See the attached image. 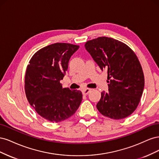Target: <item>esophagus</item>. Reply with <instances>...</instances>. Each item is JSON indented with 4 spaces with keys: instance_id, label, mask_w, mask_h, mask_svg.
I'll return each mask as SVG.
<instances>
[{
    "instance_id": "obj_1",
    "label": "esophagus",
    "mask_w": 159,
    "mask_h": 159,
    "mask_svg": "<svg viewBox=\"0 0 159 159\" xmlns=\"http://www.w3.org/2000/svg\"><path fill=\"white\" fill-rule=\"evenodd\" d=\"M91 89H89V88H85V89H84L83 90H82V93L84 94V95H87V94H88L90 91H91Z\"/></svg>"
}]
</instances>
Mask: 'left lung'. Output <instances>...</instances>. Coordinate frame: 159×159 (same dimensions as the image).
Listing matches in <instances>:
<instances>
[{
    "label": "left lung",
    "mask_w": 159,
    "mask_h": 159,
    "mask_svg": "<svg viewBox=\"0 0 159 159\" xmlns=\"http://www.w3.org/2000/svg\"><path fill=\"white\" fill-rule=\"evenodd\" d=\"M85 49L102 71L107 73L109 91H102L99 111L113 119L132 114L140 102L145 78L134 52L122 42L108 37L88 41Z\"/></svg>",
    "instance_id": "left-lung-1"
}]
</instances>
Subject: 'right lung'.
I'll return each instance as SVG.
<instances>
[{
  "label": "right lung",
  "instance_id": "add662e5",
  "mask_svg": "<svg viewBox=\"0 0 159 159\" xmlns=\"http://www.w3.org/2000/svg\"><path fill=\"white\" fill-rule=\"evenodd\" d=\"M78 45L55 43L36 52L28 65L25 80L27 99L37 113L58 123L73 115L80 107L82 93L63 88V80L71 56Z\"/></svg>",
  "mask_w": 159,
  "mask_h": 159
}]
</instances>
